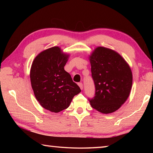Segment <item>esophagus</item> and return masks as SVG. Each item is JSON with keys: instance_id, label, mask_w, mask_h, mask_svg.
<instances>
[{"instance_id": "esophagus-1", "label": "esophagus", "mask_w": 153, "mask_h": 153, "mask_svg": "<svg viewBox=\"0 0 153 153\" xmlns=\"http://www.w3.org/2000/svg\"><path fill=\"white\" fill-rule=\"evenodd\" d=\"M78 86H79L80 89H81V90H82V89H83V84H82V83H79V84H78Z\"/></svg>"}]
</instances>
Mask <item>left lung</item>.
<instances>
[{"label": "left lung", "mask_w": 153, "mask_h": 153, "mask_svg": "<svg viewBox=\"0 0 153 153\" xmlns=\"http://www.w3.org/2000/svg\"><path fill=\"white\" fill-rule=\"evenodd\" d=\"M95 96L90 105L105 114L115 112L126 101L132 86L129 65L115 51L99 46L90 56Z\"/></svg>", "instance_id": "1"}]
</instances>
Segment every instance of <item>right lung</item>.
Masks as SVG:
<instances>
[{
	"label": "right lung",
	"instance_id": "1",
	"mask_svg": "<svg viewBox=\"0 0 153 153\" xmlns=\"http://www.w3.org/2000/svg\"><path fill=\"white\" fill-rule=\"evenodd\" d=\"M68 57L59 46H54L38 54L31 67V84L36 98L51 112L68 108L74 96L81 92L64 69Z\"/></svg>",
	"mask_w": 153,
	"mask_h": 153
}]
</instances>
